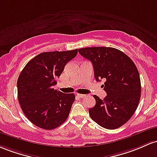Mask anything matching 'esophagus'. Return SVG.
I'll return each instance as SVG.
<instances>
[{
    "mask_svg": "<svg viewBox=\"0 0 157 157\" xmlns=\"http://www.w3.org/2000/svg\"><path fill=\"white\" fill-rule=\"evenodd\" d=\"M77 96L79 98H84L86 96V95H84V94H77Z\"/></svg>",
    "mask_w": 157,
    "mask_h": 157,
    "instance_id": "1",
    "label": "esophagus"
}]
</instances>
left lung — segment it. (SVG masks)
I'll list each match as a JSON object with an SVG mask.
<instances>
[{
  "label": "left lung",
  "mask_w": 157,
  "mask_h": 157,
  "mask_svg": "<svg viewBox=\"0 0 157 157\" xmlns=\"http://www.w3.org/2000/svg\"><path fill=\"white\" fill-rule=\"evenodd\" d=\"M81 56L92 62L97 82L107 93L101 100L94 95L96 105L89 109L91 119L106 129H117L131 119L140 100V73L133 61L126 54L113 47L78 49Z\"/></svg>",
  "instance_id": "1"
}]
</instances>
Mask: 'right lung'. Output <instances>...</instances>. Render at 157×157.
<instances>
[{
  "label": "right lung",
  "instance_id": "right-lung-1",
  "mask_svg": "<svg viewBox=\"0 0 157 157\" xmlns=\"http://www.w3.org/2000/svg\"><path fill=\"white\" fill-rule=\"evenodd\" d=\"M77 53L78 50L42 52L31 59L19 75L18 102L26 118L38 128L55 129L67 119L75 95L58 91L53 86Z\"/></svg>",
  "mask_w": 157,
  "mask_h": 157
}]
</instances>
